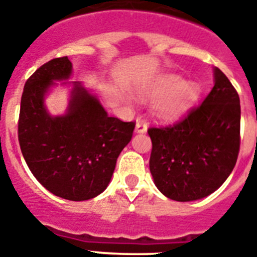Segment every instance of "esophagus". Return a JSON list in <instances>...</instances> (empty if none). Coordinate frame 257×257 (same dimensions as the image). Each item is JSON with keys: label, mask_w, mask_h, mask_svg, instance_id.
<instances>
[{"label": "esophagus", "mask_w": 257, "mask_h": 257, "mask_svg": "<svg viewBox=\"0 0 257 257\" xmlns=\"http://www.w3.org/2000/svg\"><path fill=\"white\" fill-rule=\"evenodd\" d=\"M147 130H148V127H147L145 121L138 119V121H136V126H135V133L136 134H144V133H147Z\"/></svg>", "instance_id": "1"}]
</instances>
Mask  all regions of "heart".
<instances>
[{
  "mask_svg": "<svg viewBox=\"0 0 257 257\" xmlns=\"http://www.w3.org/2000/svg\"><path fill=\"white\" fill-rule=\"evenodd\" d=\"M144 100L154 99L151 106L153 117L160 121H174L189 110L199 96L201 88L194 81L183 79L175 73L157 77L152 82L136 88ZM126 100H130L126 97Z\"/></svg>",
  "mask_w": 257,
  "mask_h": 257,
  "instance_id": "1",
  "label": "heart"
}]
</instances>
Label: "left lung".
Segmentation results:
<instances>
[{
    "label": "left lung",
    "instance_id": "obj_1",
    "mask_svg": "<svg viewBox=\"0 0 257 257\" xmlns=\"http://www.w3.org/2000/svg\"><path fill=\"white\" fill-rule=\"evenodd\" d=\"M240 104L235 88L219 68L213 87L183 121L152 127L149 170L163 196L190 202L219 189L234 169L239 152Z\"/></svg>",
    "mask_w": 257,
    "mask_h": 257
}]
</instances>
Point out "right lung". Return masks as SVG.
<instances>
[{"label":"right lung","instance_id":"right-lung-1","mask_svg":"<svg viewBox=\"0 0 257 257\" xmlns=\"http://www.w3.org/2000/svg\"><path fill=\"white\" fill-rule=\"evenodd\" d=\"M72 73L73 65L64 56L47 61L29 77L18 134L29 170L49 192L86 201L106 189L135 123L109 117L92 88L68 81ZM58 85L70 88V100L65 113L52 116L44 99Z\"/></svg>","mask_w":257,"mask_h":257}]
</instances>
